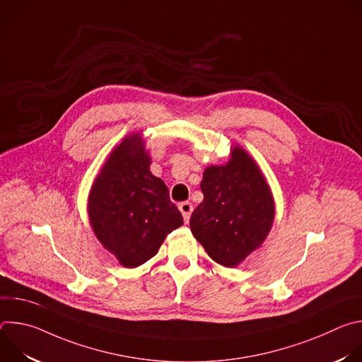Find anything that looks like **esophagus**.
Listing matches in <instances>:
<instances>
[{
    "mask_svg": "<svg viewBox=\"0 0 362 362\" xmlns=\"http://www.w3.org/2000/svg\"><path fill=\"white\" fill-rule=\"evenodd\" d=\"M179 211L182 212L185 222L187 223V222H189V219H190L192 211H193V206H192V203H190V202H182V203L179 204Z\"/></svg>",
    "mask_w": 362,
    "mask_h": 362,
    "instance_id": "esophagus-1",
    "label": "esophagus"
}]
</instances>
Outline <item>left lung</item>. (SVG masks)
<instances>
[{
  "label": "left lung",
  "instance_id": "left-lung-1",
  "mask_svg": "<svg viewBox=\"0 0 362 362\" xmlns=\"http://www.w3.org/2000/svg\"><path fill=\"white\" fill-rule=\"evenodd\" d=\"M200 189L203 200L192 214V233L215 262L235 268L272 229L271 186L250 154L235 144L225 165L204 169Z\"/></svg>",
  "mask_w": 362,
  "mask_h": 362
}]
</instances>
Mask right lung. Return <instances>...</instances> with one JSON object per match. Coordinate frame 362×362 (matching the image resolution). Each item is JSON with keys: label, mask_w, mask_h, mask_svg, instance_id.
<instances>
[{"label": "right lung", "mask_w": 362, "mask_h": 362, "mask_svg": "<svg viewBox=\"0 0 362 362\" xmlns=\"http://www.w3.org/2000/svg\"><path fill=\"white\" fill-rule=\"evenodd\" d=\"M150 165L143 136L130 133L109 153L87 199L95 238L124 268L151 259L168 233L183 225L168 186L151 175Z\"/></svg>", "instance_id": "1"}]
</instances>
